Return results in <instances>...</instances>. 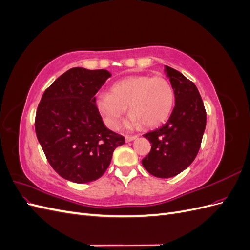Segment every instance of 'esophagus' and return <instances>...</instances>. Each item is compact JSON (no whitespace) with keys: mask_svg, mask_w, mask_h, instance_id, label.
<instances>
[{"mask_svg":"<svg viewBox=\"0 0 250 250\" xmlns=\"http://www.w3.org/2000/svg\"><path fill=\"white\" fill-rule=\"evenodd\" d=\"M137 138H138V135H126L125 141L128 143V142H131V141L135 140Z\"/></svg>","mask_w":250,"mask_h":250,"instance_id":"esophagus-1","label":"esophagus"}]
</instances>
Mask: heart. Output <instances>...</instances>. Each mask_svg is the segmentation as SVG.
<instances>
[{
  "label": "heart",
  "mask_w": 250,
  "mask_h": 250,
  "mask_svg": "<svg viewBox=\"0 0 250 250\" xmlns=\"http://www.w3.org/2000/svg\"><path fill=\"white\" fill-rule=\"evenodd\" d=\"M174 105V90L164 77L134 75L120 79L110 87V94L100 93L96 106L110 129H116L128 106L130 117L127 128L141 125L154 127L168 119Z\"/></svg>",
  "instance_id": "b5f03b06"
}]
</instances>
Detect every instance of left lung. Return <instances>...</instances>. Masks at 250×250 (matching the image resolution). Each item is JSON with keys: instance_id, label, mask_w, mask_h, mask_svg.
I'll use <instances>...</instances> for the list:
<instances>
[{"instance_id": "8db88e82", "label": "left lung", "mask_w": 250, "mask_h": 250, "mask_svg": "<svg viewBox=\"0 0 250 250\" xmlns=\"http://www.w3.org/2000/svg\"><path fill=\"white\" fill-rule=\"evenodd\" d=\"M166 75L175 96V106L167 123L144 137L151 151L142 164L151 175L170 178L190 166L200 149L207 112L197 87L180 72L166 65Z\"/></svg>"}]
</instances>
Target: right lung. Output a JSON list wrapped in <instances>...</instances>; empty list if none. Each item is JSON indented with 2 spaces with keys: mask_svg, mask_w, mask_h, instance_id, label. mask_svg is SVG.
Returning <instances> with one entry per match:
<instances>
[{
  "mask_svg": "<svg viewBox=\"0 0 250 250\" xmlns=\"http://www.w3.org/2000/svg\"><path fill=\"white\" fill-rule=\"evenodd\" d=\"M111 74L73 67L44 90L35 117L37 140L49 164L62 178L86 184L107 170L122 135L104 125L96 97Z\"/></svg>",
  "mask_w": 250,
  "mask_h": 250,
  "instance_id": "add662e5",
  "label": "right lung"
}]
</instances>
